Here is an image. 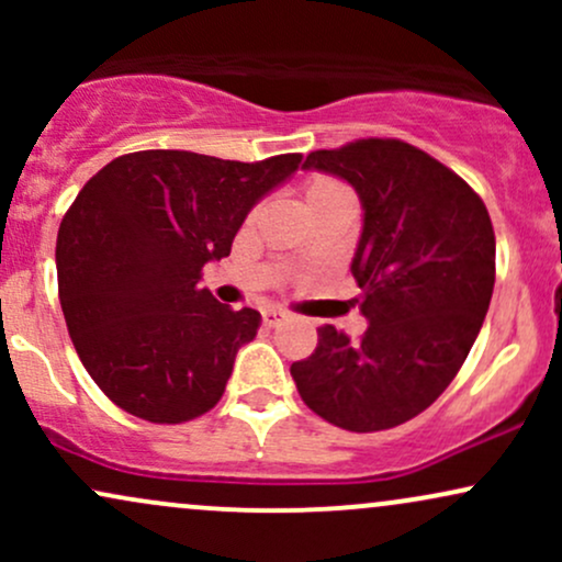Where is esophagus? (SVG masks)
I'll list each match as a JSON object with an SVG mask.
<instances>
[{
	"label": "esophagus",
	"instance_id": "34e87169",
	"mask_svg": "<svg viewBox=\"0 0 562 562\" xmlns=\"http://www.w3.org/2000/svg\"><path fill=\"white\" fill-rule=\"evenodd\" d=\"M261 319H263V325H267V327H274V325H280L282 319H285V312H280V308H263Z\"/></svg>",
	"mask_w": 562,
	"mask_h": 562
}]
</instances>
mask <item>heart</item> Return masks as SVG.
Returning a JSON list of instances; mask_svg holds the SVG:
<instances>
[{"label": "heart", "instance_id": "b5f03b06", "mask_svg": "<svg viewBox=\"0 0 562 562\" xmlns=\"http://www.w3.org/2000/svg\"><path fill=\"white\" fill-rule=\"evenodd\" d=\"M338 200H348L353 203L351 190L344 182L330 177H317L306 184V205L308 209H317V205H327V203H338Z\"/></svg>", "mask_w": 562, "mask_h": 562}]
</instances>
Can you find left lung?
<instances>
[{"instance_id": "obj_1", "label": "left lung", "mask_w": 562, "mask_h": 562, "mask_svg": "<svg viewBox=\"0 0 562 562\" xmlns=\"http://www.w3.org/2000/svg\"><path fill=\"white\" fill-rule=\"evenodd\" d=\"M303 169L357 190L364 216L351 274L370 327L351 340L322 325L290 375L338 428H396L447 391L479 338L494 293L492 218L454 171L402 139L308 153Z\"/></svg>"}]
</instances>
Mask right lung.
Instances as JSON below:
<instances>
[{"mask_svg":"<svg viewBox=\"0 0 562 562\" xmlns=\"http://www.w3.org/2000/svg\"><path fill=\"white\" fill-rule=\"evenodd\" d=\"M299 166V153L240 164L142 150L83 184L57 232V288L76 353L113 404L169 425L214 409L261 314L218 303L200 272Z\"/></svg>","mask_w":562,"mask_h":562,"instance_id":"add662e5","label":"right lung"}]
</instances>
